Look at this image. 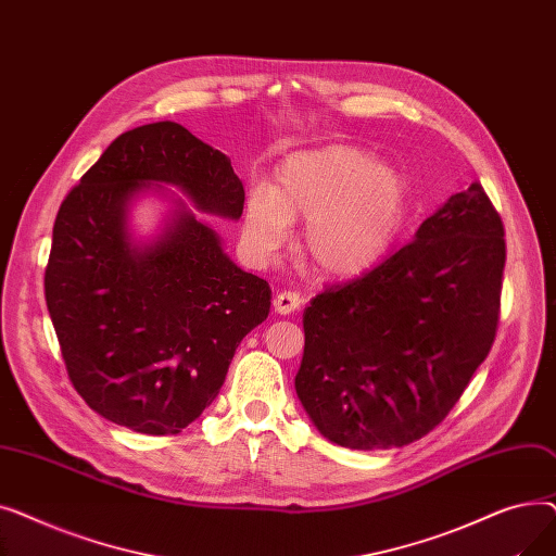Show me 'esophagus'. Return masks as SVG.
<instances>
[{"label":"esophagus","mask_w":556,"mask_h":556,"mask_svg":"<svg viewBox=\"0 0 556 556\" xmlns=\"http://www.w3.org/2000/svg\"><path fill=\"white\" fill-rule=\"evenodd\" d=\"M302 304H304V298L300 293H293V290H283V293H279L273 302V306L279 315L295 313V311L302 308Z\"/></svg>","instance_id":"esophagus-1"}]
</instances>
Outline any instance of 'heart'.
Returning a JSON list of instances; mask_svg holds the SVG:
<instances>
[{
  "label": "heart",
  "instance_id": "1",
  "mask_svg": "<svg viewBox=\"0 0 556 556\" xmlns=\"http://www.w3.org/2000/svg\"><path fill=\"white\" fill-rule=\"evenodd\" d=\"M407 210L401 173L376 164L346 146L290 155L273 189L254 187L245 200L243 239L268 261L290 237L293 220H306L302 252L327 277L352 279L369 273L399 239Z\"/></svg>",
  "mask_w": 556,
  "mask_h": 556
}]
</instances>
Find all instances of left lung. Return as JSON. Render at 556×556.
I'll list each match as a JSON object with an SVG mask.
<instances>
[{"label": "left lung", "instance_id": "8db88e82", "mask_svg": "<svg viewBox=\"0 0 556 556\" xmlns=\"http://www.w3.org/2000/svg\"><path fill=\"white\" fill-rule=\"evenodd\" d=\"M505 258L503 218L473 182L369 273L313 298L295 390L317 430L374 451L440 426L491 352Z\"/></svg>", "mask_w": 556, "mask_h": 556}]
</instances>
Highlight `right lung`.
Wrapping results in <instances>:
<instances>
[{"instance_id": "add662e5", "label": "right lung", "mask_w": 556, "mask_h": 556, "mask_svg": "<svg viewBox=\"0 0 556 556\" xmlns=\"http://www.w3.org/2000/svg\"><path fill=\"white\" fill-rule=\"evenodd\" d=\"M151 182L200 212L239 218L245 191L225 153L160 122L116 137L63 200L45 298L70 381L101 417L178 434L220 392L233 352L270 313V286L233 266L212 227L178 210L132 245L126 212Z\"/></svg>"}]
</instances>
